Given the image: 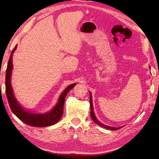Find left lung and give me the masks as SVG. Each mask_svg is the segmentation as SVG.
<instances>
[{
	"mask_svg": "<svg viewBox=\"0 0 159 159\" xmlns=\"http://www.w3.org/2000/svg\"><path fill=\"white\" fill-rule=\"evenodd\" d=\"M90 108H91V112H90V115H91V118L93 120V121L95 123H97L98 125L104 127V128H106L107 129H109V130H117V129H120L121 127H110V126H108V125H104L103 123H101V122H99L97 120V117H96L95 114H94V112H93V104H92V93L90 92Z\"/></svg>",
	"mask_w": 159,
	"mask_h": 159,
	"instance_id": "left-lung-1",
	"label": "left lung"
}]
</instances>
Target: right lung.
Here are the masks:
<instances>
[{
	"mask_svg": "<svg viewBox=\"0 0 159 159\" xmlns=\"http://www.w3.org/2000/svg\"><path fill=\"white\" fill-rule=\"evenodd\" d=\"M16 48L17 46H15V47L11 52V54H10L6 69V92L11 111L20 120L30 126L39 127L53 125L58 123L59 120L61 118L62 113H63L65 98H66L67 93L69 92V91L76 85V83L70 84L63 91V92L59 97L58 101L56 103L55 107L48 113L40 114L26 111L20 105V103L17 102L16 98H15L11 85V74L12 67H13L12 66V55H13V53L16 50Z\"/></svg>",
	"mask_w": 159,
	"mask_h": 159,
	"instance_id": "obj_1",
	"label": "right lung"
}]
</instances>
